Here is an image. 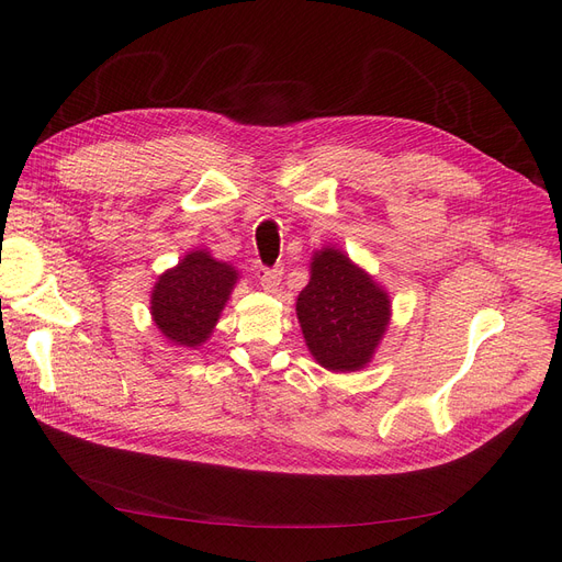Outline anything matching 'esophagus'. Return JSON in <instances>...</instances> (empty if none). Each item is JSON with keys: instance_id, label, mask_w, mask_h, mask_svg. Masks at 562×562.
Masks as SVG:
<instances>
[{"instance_id": "1", "label": "esophagus", "mask_w": 562, "mask_h": 562, "mask_svg": "<svg viewBox=\"0 0 562 562\" xmlns=\"http://www.w3.org/2000/svg\"><path fill=\"white\" fill-rule=\"evenodd\" d=\"M259 282H261L263 291L276 293L278 286H280V282H282V271H280V269H261Z\"/></svg>"}]
</instances>
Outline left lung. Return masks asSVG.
I'll list each match as a JSON object with an SVG mask.
<instances>
[{
	"label": "left lung",
	"mask_w": 562,
	"mask_h": 562,
	"mask_svg": "<svg viewBox=\"0 0 562 562\" xmlns=\"http://www.w3.org/2000/svg\"><path fill=\"white\" fill-rule=\"evenodd\" d=\"M296 316L316 364L335 373L362 371L373 360L392 321V299L341 248L312 255L310 282L299 293Z\"/></svg>",
	"instance_id": "8db88e82"
}]
</instances>
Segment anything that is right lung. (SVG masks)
<instances>
[{"instance_id":"add662e5","label":"right lung","mask_w":562,"mask_h":562,"mask_svg":"<svg viewBox=\"0 0 562 562\" xmlns=\"http://www.w3.org/2000/svg\"><path fill=\"white\" fill-rule=\"evenodd\" d=\"M239 278L236 266L216 259L206 248L189 250L150 291V314L161 337L180 348L202 346L212 337Z\"/></svg>"}]
</instances>
